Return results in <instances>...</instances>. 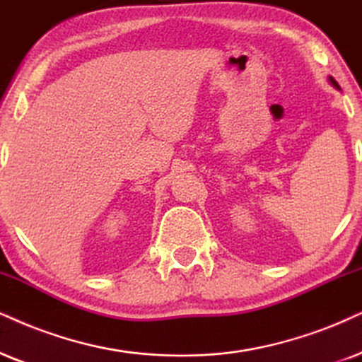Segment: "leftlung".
Returning <instances> with one entry per match:
<instances>
[{
    "mask_svg": "<svg viewBox=\"0 0 362 362\" xmlns=\"http://www.w3.org/2000/svg\"><path fill=\"white\" fill-rule=\"evenodd\" d=\"M329 81H331V83H332L334 86H336V88H339V85H337V81H336V80H334V78H332V76H329Z\"/></svg>",
    "mask_w": 362,
    "mask_h": 362,
    "instance_id": "obj_1",
    "label": "left lung"
}]
</instances>
